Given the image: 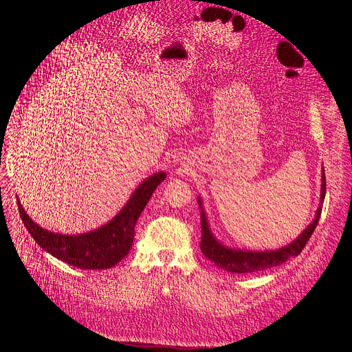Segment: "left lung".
<instances>
[{"label":"left lung","instance_id":"8db88e82","mask_svg":"<svg viewBox=\"0 0 352 352\" xmlns=\"http://www.w3.org/2000/svg\"><path fill=\"white\" fill-rule=\"evenodd\" d=\"M325 174L322 170V184H321V204L316 212V218H314L312 223L298 235L297 239L280 250H274V251H244V250H235V248H228L224 244H221L218 239L214 236V234L210 230L208 221L204 212V208H202V201L198 197V206L201 207V244L199 248L202 254L206 255L207 260L214 263L218 268H223L228 272H235V274H250V272H256V271H263L271 267H276L287 260H289L291 256H297L308 243V239L311 238L314 230L317 228L318 221L321 217L322 211V202L325 198Z\"/></svg>","mask_w":352,"mask_h":352}]
</instances>
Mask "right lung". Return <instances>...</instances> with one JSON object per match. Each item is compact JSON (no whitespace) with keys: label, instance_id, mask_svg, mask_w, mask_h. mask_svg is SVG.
Segmentation results:
<instances>
[{"label":"right lung","instance_id":"1","mask_svg":"<svg viewBox=\"0 0 352 352\" xmlns=\"http://www.w3.org/2000/svg\"><path fill=\"white\" fill-rule=\"evenodd\" d=\"M165 178V173H157L144 179L124 208L109 223L85 234L65 235L41 228L28 217L16 198L18 211L35 243L52 256L82 270L113 268L131 250L137 219Z\"/></svg>","mask_w":352,"mask_h":352}]
</instances>
